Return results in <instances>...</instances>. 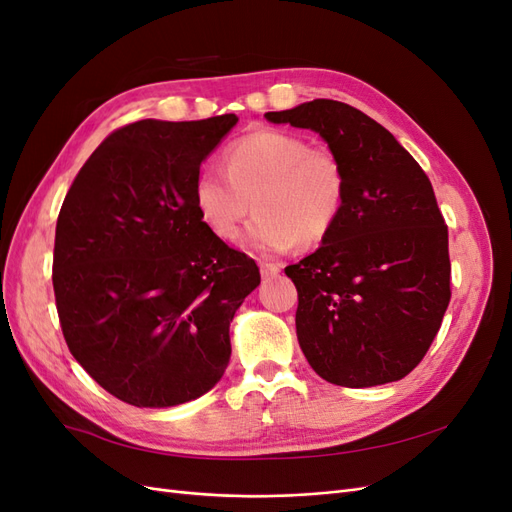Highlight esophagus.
I'll list each match as a JSON object with an SVG mask.
<instances>
[{
  "label": "esophagus",
  "instance_id": "esophagus-1",
  "mask_svg": "<svg viewBox=\"0 0 512 512\" xmlns=\"http://www.w3.org/2000/svg\"><path fill=\"white\" fill-rule=\"evenodd\" d=\"M280 271H282L280 262H265V260L260 262V273H262V277H273V275H277Z\"/></svg>",
  "mask_w": 512,
  "mask_h": 512
}]
</instances>
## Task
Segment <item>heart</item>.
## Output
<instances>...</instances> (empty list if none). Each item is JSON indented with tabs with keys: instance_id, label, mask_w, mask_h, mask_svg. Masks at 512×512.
<instances>
[{
	"instance_id": "heart-1",
	"label": "heart",
	"mask_w": 512,
	"mask_h": 512,
	"mask_svg": "<svg viewBox=\"0 0 512 512\" xmlns=\"http://www.w3.org/2000/svg\"><path fill=\"white\" fill-rule=\"evenodd\" d=\"M194 205L213 237L235 241L254 211L247 241L277 254L297 243L327 239L346 198V173L333 151L305 138L258 130L230 143L222 168H203L194 179Z\"/></svg>"
}]
</instances>
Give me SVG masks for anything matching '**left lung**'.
I'll use <instances>...</instances> for the list:
<instances>
[{
  "label": "left lung",
  "mask_w": 512,
  "mask_h": 512,
  "mask_svg": "<svg viewBox=\"0 0 512 512\" xmlns=\"http://www.w3.org/2000/svg\"><path fill=\"white\" fill-rule=\"evenodd\" d=\"M265 117L318 132L346 173L333 230L286 267L307 363L348 389L401 380L423 361L451 301L448 226L429 177L350 104L312 100Z\"/></svg>",
  "instance_id": "1"
}]
</instances>
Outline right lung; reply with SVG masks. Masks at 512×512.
Segmentation results:
<instances>
[{
    "mask_svg": "<svg viewBox=\"0 0 512 512\" xmlns=\"http://www.w3.org/2000/svg\"><path fill=\"white\" fill-rule=\"evenodd\" d=\"M235 123L228 113L123 126L61 205V331L87 374L130 406H179L211 391L230 361L232 316L260 284L256 262L211 235L192 194L200 162Z\"/></svg>",
    "mask_w": 512,
    "mask_h": 512,
    "instance_id": "add662e5",
    "label": "right lung"
}]
</instances>
